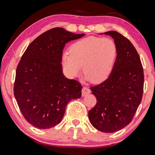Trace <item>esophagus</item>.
I'll use <instances>...</instances> for the list:
<instances>
[{"label":"esophagus","instance_id":"1","mask_svg":"<svg viewBox=\"0 0 155 155\" xmlns=\"http://www.w3.org/2000/svg\"><path fill=\"white\" fill-rule=\"evenodd\" d=\"M90 90L89 88H87V87H84L82 89V96H85L86 95H87L88 94L90 93Z\"/></svg>","mask_w":155,"mask_h":155}]
</instances>
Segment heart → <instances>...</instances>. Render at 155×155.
Listing matches in <instances>:
<instances>
[{
  "label": "heart",
  "mask_w": 155,
  "mask_h": 155,
  "mask_svg": "<svg viewBox=\"0 0 155 155\" xmlns=\"http://www.w3.org/2000/svg\"><path fill=\"white\" fill-rule=\"evenodd\" d=\"M70 51L63 52L61 58L67 74L72 78L77 77L83 65L85 79L99 83L111 74L117 49L111 39L90 36L73 43Z\"/></svg>",
  "instance_id": "b5f03b06"
}]
</instances>
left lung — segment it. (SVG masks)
I'll return each instance as SVG.
<instances>
[{
    "mask_svg": "<svg viewBox=\"0 0 155 155\" xmlns=\"http://www.w3.org/2000/svg\"><path fill=\"white\" fill-rule=\"evenodd\" d=\"M114 40L117 52L114 68L107 80L90 89L98 103L88 112L97 130L114 133L132 121L142 99L143 70L132 43L114 31L104 33Z\"/></svg>",
    "mask_w": 155,
    "mask_h": 155,
    "instance_id": "8db88e82",
    "label": "left lung"
}]
</instances>
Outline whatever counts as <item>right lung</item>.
Instances as JSON below:
<instances>
[{"mask_svg":"<svg viewBox=\"0 0 155 155\" xmlns=\"http://www.w3.org/2000/svg\"><path fill=\"white\" fill-rule=\"evenodd\" d=\"M84 35L51 28L35 39L21 57L14 96L23 116L34 127L47 129L58 124L67 104L81 98L82 86L65 77L61 63L65 44Z\"/></svg>","mask_w":155,"mask_h":155,"instance_id":"add662e5","label":"right lung"}]
</instances>
